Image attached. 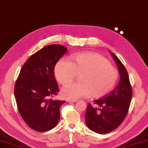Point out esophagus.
Wrapping results in <instances>:
<instances>
[{"instance_id": "esophagus-1", "label": "esophagus", "mask_w": 148, "mask_h": 148, "mask_svg": "<svg viewBox=\"0 0 148 148\" xmlns=\"http://www.w3.org/2000/svg\"><path fill=\"white\" fill-rule=\"evenodd\" d=\"M67 101L69 102V103H75V102H76L77 100H68Z\"/></svg>"}]
</instances>
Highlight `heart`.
Here are the masks:
<instances>
[{"mask_svg": "<svg viewBox=\"0 0 148 148\" xmlns=\"http://www.w3.org/2000/svg\"><path fill=\"white\" fill-rule=\"evenodd\" d=\"M71 60L61 59L54 69L56 78L63 85H69L77 75H80V82L67 86L61 91L63 98L77 100L89 95L101 98L114 87L119 72L103 56L95 52H85L73 55Z\"/></svg>", "mask_w": 148, "mask_h": 148, "instance_id": "b5f03b06", "label": "heart"}]
</instances>
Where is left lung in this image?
<instances>
[{
	"label": "left lung",
	"mask_w": 148,
	"mask_h": 148,
	"mask_svg": "<svg viewBox=\"0 0 148 148\" xmlns=\"http://www.w3.org/2000/svg\"><path fill=\"white\" fill-rule=\"evenodd\" d=\"M110 53L119 69V83L108 95L94 101L98 107L88 103L85 116L87 127L99 134L108 133L119 127L127 114L132 98V87L127 70L114 53Z\"/></svg>",
	"instance_id": "left-lung-1"
}]
</instances>
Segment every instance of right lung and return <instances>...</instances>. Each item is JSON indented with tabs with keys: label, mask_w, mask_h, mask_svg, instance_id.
I'll return each mask as SVG.
<instances>
[{
	"label": "right lung",
	"mask_w": 148,
	"mask_h": 148,
	"mask_svg": "<svg viewBox=\"0 0 148 148\" xmlns=\"http://www.w3.org/2000/svg\"><path fill=\"white\" fill-rule=\"evenodd\" d=\"M67 48L50 45L32 55L16 80L14 95L18 112L29 127L39 132L52 130L60 118V108L65 101L53 100L59 92L54 67Z\"/></svg>",
	"instance_id": "right-lung-1"
}]
</instances>
